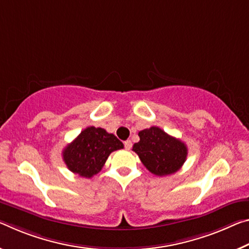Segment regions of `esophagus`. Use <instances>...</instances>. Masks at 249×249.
I'll return each mask as SVG.
<instances>
[{"label": "esophagus", "mask_w": 249, "mask_h": 249, "mask_svg": "<svg viewBox=\"0 0 249 249\" xmlns=\"http://www.w3.org/2000/svg\"><path fill=\"white\" fill-rule=\"evenodd\" d=\"M124 146H125L126 149H131V147H132V142L129 141V140L125 141V142H124Z\"/></svg>", "instance_id": "1"}]
</instances>
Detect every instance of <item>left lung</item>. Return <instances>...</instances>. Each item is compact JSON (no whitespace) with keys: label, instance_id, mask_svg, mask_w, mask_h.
<instances>
[{"label":"left lung","instance_id":"8db88e82","mask_svg":"<svg viewBox=\"0 0 249 249\" xmlns=\"http://www.w3.org/2000/svg\"><path fill=\"white\" fill-rule=\"evenodd\" d=\"M140 142L133 145V151L142 163L154 175L174 174L183 166L187 157V146L156 126L139 133Z\"/></svg>","mask_w":249,"mask_h":249}]
</instances>
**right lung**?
Masks as SVG:
<instances>
[{
  "label": "right lung",
  "mask_w": 249,
  "mask_h": 249,
  "mask_svg": "<svg viewBox=\"0 0 249 249\" xmlns=\"http://www.w3.org/2000/svg\"><path fill=\"white\" fill-rule=\"evenodd\" d=\"M123 147L115 135L89 126L64 148L63 160L74 174L90 178L101 172L110 153Z\"/></svg>",
  "instance_id": "add662e5"
}]
</instances>
